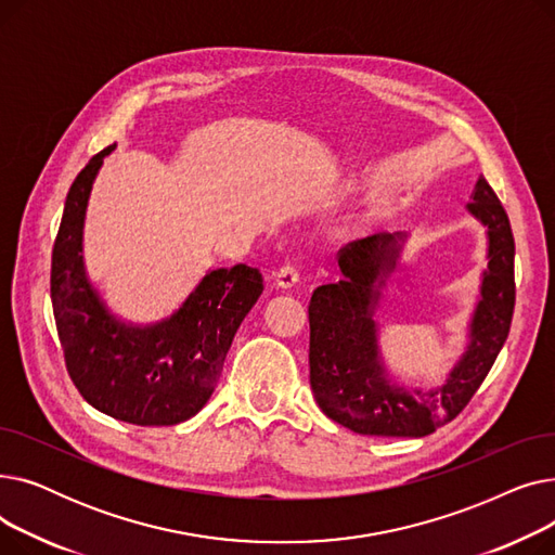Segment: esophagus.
Here are the masks:
<instances>
[{
  "label": "esophagus",
  "mask_w": 555,
  "mask_h": 555,
  "mask_svg": "<svg viewBox=\"0 0 555 555\" xmlns=\"http://www.w3.org/2000/svg\"><path fill=\"white\" fill-rule=\"evenodd\" d=\"M274 276H276V285L283 289L295 287L299 283V272L295 266H283Z\"/></svg>",
  "instance_id": "obj_1"
}]
</instances>
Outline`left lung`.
I'll list each match as a JSON object with an SVG mask.
<instances>
[{"mask_svg":"<svg viewBox=\"0 0 555 555\" xmlns=\"http://www.w3.org/2000/svg\"><path fill=\"white\" fill-rule=\"evenodd\" d=\"M468 211L486 227L488 268L481 274L468 346L446 383L406 391L389 377L375 308L396 270L406 233H375L339 249L341 279L319 285L310 306V387L335 423L366 436H427L470 402L498 360L515 308V241L508 216L486 178L477 180Z\"/></svg>","mask_w":555,"mask_h":555,"instance_id":"obj_1","label":"left lung"}]
</instances>
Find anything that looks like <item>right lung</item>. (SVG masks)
Listing matches in <instances>:
<instances>
[{
  "mask_svg": "<svg viewBox=\"0 0 555 555\" xmlns=\"http://www.w3.org/2000/svg\"><path fill=\"white\" fill-rule=\"evenodd\" d=\"M114 145L78 172L65 199L51 256L55 328L72 380L94 410L141 427L178 425L211 398L233 335L262 295V276L243 262L209 270L162 322L116 317L82 260L87 202Z\"/></svg>",
  "mask_w": 555,
  "mask_h": 555,
  "instance_id": "add662e5",
  "label": "right lung"
}]
</instances>
